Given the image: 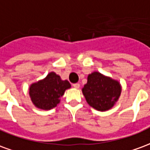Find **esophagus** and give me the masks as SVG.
<instances>
[{"label":"esophagus","mask_w":150,"mask_h":150,"mask_svg":"<svg viewBox=\"0 0 150 150\" xmlns=\"http://www.w3.org/2000/svg\"><path fill=\"white\" fill-rule=\"evenodd\" d=\"M73 87L75 88H76V89H78V88H79V87H80V85H79V83H74V84H73Z\"/></svg>","instance_id":"34e87169"}]
</instances>
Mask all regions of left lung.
Here are the masks:
<instances>
[{"label": "left lung", "mask_w": 150, "mask_h": 150, "mask_svg": "<svg viewBox=\"0 0 150 150\" xmlns=\"http://www.w3.org/2000/svg\"><path fill=\"white\" fill-rule=\"evenodd\" d=\"M82 91L91 107L104 112L112 108L118 100L121 86L117 80L95 71L88 75V83Z\"/></svg>", "instance_id": "1"}]
</instances>
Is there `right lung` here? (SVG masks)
I'll list each match as a JSON object with an SVG mask.
<instances>
[{"label": "right lung", "mask_w": 150, "mask_h": 150, "mask_svg": "<svg viewBox=\"0 0 150 150\" xmlns=\"http://www.w3.org/2000/svg\"><path fill=\"white\" fill-rule=\"evenodd\" d=\"M71 88L67 80H62L54 72H50L45 79L34 83L30 87V96L35 107L50 110L57 106L67 89Z\"/></svg>", "instance_id": "1"}]
</instances>
